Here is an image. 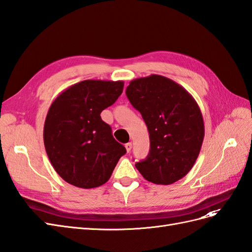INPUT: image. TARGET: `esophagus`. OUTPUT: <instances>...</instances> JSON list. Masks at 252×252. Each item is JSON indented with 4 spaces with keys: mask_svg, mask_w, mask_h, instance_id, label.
<instances>
[{
    "mask_svg": "<svg viewBox=\"0 0 252 252\" xmlns=\"http://www.w3.org/2000/svg\"><path fill=\"white\" fill-rule=\"evenodd\" d=\"M125 147H126V152L128 153V152H130V151L132 150V147H133V146H132V142H127V143H126V146H125Z\"/></svg>",
    "mask_w": 252,
    "mask_h": 252,
    "instance_id": "obj_1",
    "label": "esophagus"
}]
</instances>
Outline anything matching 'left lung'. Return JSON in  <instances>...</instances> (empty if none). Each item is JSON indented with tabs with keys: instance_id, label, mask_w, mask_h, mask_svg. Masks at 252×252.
Masks as SVG:
<instances>
[{
	"instance_id": "1",
	"label": "left lung",
	"mask_w": 252,
	"mask_h": 252,
	"mask_svg": "<svg viewBox=\"0 0 252 252\" xmlns=\"http://www.w3.org/2000/svg\"><path fill=\"white\" fill-rule=\"evenodd\" d=\"M126 94L150 134V152L135 167L147 181L171 185L196 161L205 136L202 112L182 85L160 75L132 80Z\"/></svg>"
}]
</instances>
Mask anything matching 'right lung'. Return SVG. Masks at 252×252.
Segmentation results:
<instances>
[{
  "mask_svg": "<svg viewBox=\"0 0 252 252\" xmlns=\"http://www.w3.org/2000/svg\"><path fill=\"white\" fill-rule=\"evenodd\" d=\"M124 85V81L84 80L63 91L50 105L43 139L54 169L66 183L83 189L101 186L126 154L100 117Z\"/></svg>",
  "mask_w": 252,
  "mask_h": 252,
  "instance_id": "right-lung-1",
  "label": "right lung"
}]
</instances>
